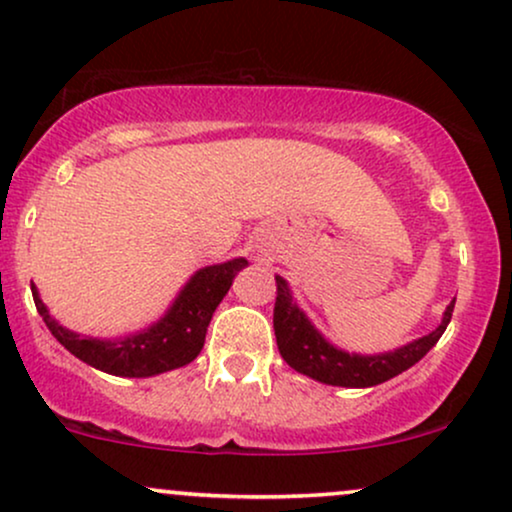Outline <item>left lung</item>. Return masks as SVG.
Instances as JSON below:
<instances>
[{
  "instance_id": "8db88e82",
  "label": "left lung",
  "mask_w": 512,
  "mask_h": 512,
  "mask_svg": "<svg viewBox=\"0 0 512 512\" xmlns=\"http://www.w3.org/2000/svg\"><path fill=\"white\" fill-rule=\"evenodd\" d=\"M275 282L277 299L273 311V327L280 356L285 358L289 368L311 377L315 382L332 384V387H375V384H382L391 380V377L401 375L403 370L418 363L439 342L446 325L451 323L453 306H456V301H451L446 306L444 318H441L437 330L425 334V337L403 344L394 351L363 356V353H349L327 342L294 301L292 289H289L285 277L275 275Z\"/></svg>"
}]
</instances>
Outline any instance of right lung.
Returning a JSON list of instances; mask_svg holds the SVG:
<instances>
[{
	"label": "right lung",
	"mask_w": 512,
	"mask_h": 512,
	"mask_svg": "<svg viewBox=\"0 0 512 512\" xmlns=\"http://www.w3.org/2000/svg\"><path fill=\"white\" fill-rule=\"evenodd\" d=\"M246 266H249L246 258H232L227 263L197 270L161 320H156L147 330L121 339L82 337L78 332L66 330L42 304L37 287L30 285V289L44 325L54 334L56 342L82 363L116 377H154L182 368L199 356L213 311L232 287L235 275Z\"/></svg>",
	"instance_id": "obj_1"
}]
</instances>
